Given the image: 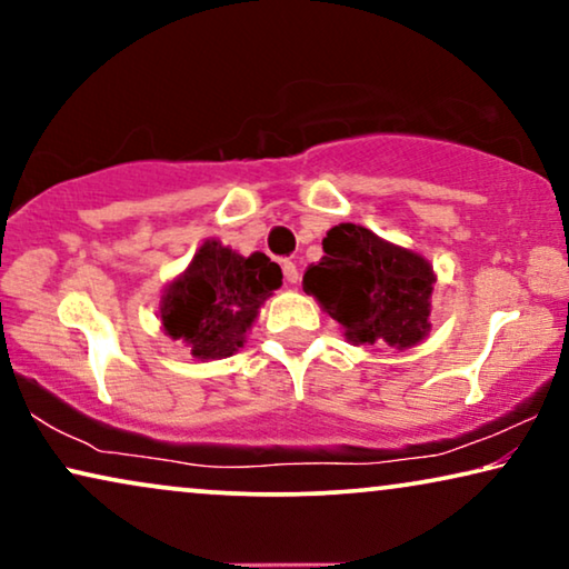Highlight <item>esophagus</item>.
Masks as SVG:
<instances>
[{"label": "esophagus", "mask_w": 569, "mask_h": 569, "mask_svg": "<svg viewBox=\"0 0 569 569\" xmlns=\"http://www.w3.org/2000/svg\"><path fill=\"white\" fill-rule=\"evenodd\" d=\"M282 271H284V279H287V284H298V279H300V271H298V267H295V261L284 259V261H282Z\"/></svg>", "instance_id": "34e87169"}]
</instances>
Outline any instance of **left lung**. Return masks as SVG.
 I'll use <instances>...</instances> for the list:
<instances>
[{
  "instance_id": "1",
  "label": "left lung",
  "mask_w": 569,
  "mask_h": 569,
  "mask_svg": "<svg viewBox=\"0 0 569 569\" xmlns=\"http://www.w3.org/2000/svg\"><path fill=\"white\" fill-rule=\"evenodd\" d=\"M323 253L308 267L302 290L341 323L352 345L409 349L430 333L435 271L425 256L352 222L326 232Z\"/></svg>"
}]
</instances>
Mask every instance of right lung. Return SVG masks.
I'll list each match as a JSON object with an SVG mask.
<instances>
[{"label":"right lung","instance_id":"1","mask_svg":"<svg viewBox=\"0 0 569 569\" xmlns=\"http://www.w3.org/2000/svg\"><path fill=\"white\" fill-rule=\"evenodd\" d=\"M282 287V269L267 253L240 256L209 238L189 269L166 287L160 321L197 360H222L246 341L263 300Z\"/></svg>","mask_w":569,"mask_h":569}]
</instances>
